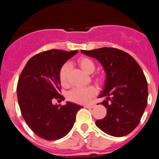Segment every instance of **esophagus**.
Masks as SVG:
<instances>
[{"mask_svg": "<svg viewBox=\"0 0 159 159\" xmlns=\"http://www.w3.org/2000/svg\"><path fill=\"white\" fill-rule=\"evenodd\" d=\"M96 106L95 104H88V105H85L84 107H87V108H93V107Z\"/></svg>", "mask_w": 159, "mask_h": 159, "instance_id": "34e87169", "label": "esophagus"}]
</instances>
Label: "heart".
Returning a JSON list of instances; mask_svg holds the SVG:
<instances>
[{"label": "heart", "instance_id": "obj_1", "mask_svg": "<svg viewBox=\"0 0 159 159\" xmlns=\"http://www.w3.org/2000/svg\"><path fill=\"white\" fill-rule=\"evenodd\" d=\"M78 63L84 72L90 74L95 70V63L92 60L88 57H81L78 59ZM71 66L69 63H65L60 70L59 77L60 81L63 85H66L68 83L69 72ZM96 89L94 87H76L72 90L68 94L69 100L76 103L84 104L88 102L90 98L96 94Z\"/></svg>", "mask_w": 159, "mask_h": 159}]
</instances>
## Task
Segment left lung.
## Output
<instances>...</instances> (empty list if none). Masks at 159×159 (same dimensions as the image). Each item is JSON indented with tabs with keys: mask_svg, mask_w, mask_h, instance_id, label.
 Listing matches in <instances>:
<instances>
[{
	"mask_svg": "<svg viewBox=\"0 0 159 159\" xmlns=\"http://www.w3.org/2000/svg\"><path fill=\"white\" fill-rule=\"evenodd\" d=\"M81 52L97 60L105 72L98 97H106L101 105L107 108V114L96 120V126L114 137L131 133L139 124L147 105L148 87L141 68L130 54L117 48Z\"/></svg>",
	"mask_w": 159,
	"mask_h": 159,
	"instance_id": "left-lung-1",
	"label": "left lung"
}]
</instances>
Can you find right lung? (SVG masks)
<instances>
[{
  "mask_svg": "<svg viewBox=\"0 0 159 159\" xmlns=\"http://www.w3.org/2000/svg\"><path fill=\"white\" fill-rule=\"evenodd\" d=\"M77 52L52 49L39 53L27 61L19 78L17 97L24 120L45 140H56L66 135L82 107L70 102L61 107L52 102L61 97L60 70Z\"/></svg>",
  "mask_w": 159,
  "mask_h": 159,
  "instance_id": "add662e5",
  "label": "right lung"
}]
</instances>
